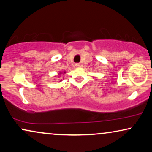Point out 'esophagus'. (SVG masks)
<instances>
[{
  "label": "esophagus",
  "instance_id": "obj_1",
  "mask_svg": "<svg viewBox=\"0 0 152 152\" xmlns=\"http://www.w3.org/2000/svg\"><path fill=\"white\" fill-rule=\"evenodd\" d=\"M82 64H80V63H77V64H75V66H76L77 68H80V67H82Z\"/></svg>",
  "mask_w": 152,
  "mask_h": 152
}]
</instances>
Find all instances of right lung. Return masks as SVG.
Wrapping results in <instances>:
<instances>
[{"mask_svg": "<svg viewBox=\"0 0 152 152\" xmlns=\"http://www.w3.org/2000/svg\"><path fill=\"white\" fill-rule=\"evenodd\" d=\"M64 72V73H65V72ZM59 74H61V72H59Z\"/></svg>", "mask_w": 152, "mask_h": 152, "instance_id": "1", "label": "right lung"}]
</instances>
